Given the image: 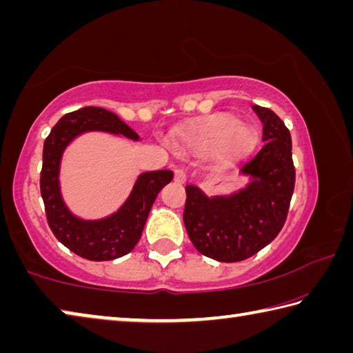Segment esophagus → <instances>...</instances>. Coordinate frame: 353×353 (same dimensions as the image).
I'll return each mask as SVG.
<instances>
[{
	"label": "esophagus",
	"mask_w": 353,
	"mask_h": 353,
	"mask_svg": "<svg viewBox=\"0 0 353 353\" xmlns=\"http://www.w3.org/2000/svg\"><path fill=\"white\" fill-rule=\"evenodd\" d=\"M174 181L179 182V183H183L185 181H187V174H185L183 170H176L174 171Z\"/></svg>",
	"instance_id": "34e87169"
}]
</instances>
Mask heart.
<instances>
[{
  "mask_svg": "<svg viewBox=\"0 0 353 353\" xmlns=\"http://www.w3.org/2000/svg\"><path fill=\"white\" fill-rule=\"evenodd\" d=\"M187 146L194 151H208L219 145L221 152L236 155L246 149L252 141V130L244 124L236 123L230 115H213L201 123L187 135Z\"/></svg>",
  "mask_w": 353,
  "mask_h": 353,
  "instance_id": "b5f03b06",
  "label": "heart"
}]
</instances>
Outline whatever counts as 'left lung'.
<instances>
[{
	"mask_svg": "<svg viewBox=\"0 0 353 353\" xmlns=\"http://www.w3.org/2000/svg\"><path fill=\"white\" fill-rule=\"evenodd\" d=\"M263 123L265 141L238 160L241 174L252 177L246 188L230 196L207 198L187 185L183 224L193 246L213 260H246L279 235L288 216L296 183L288 128L268 107L252 105Z\"/></svg>",
	"mask_w": 353,
	"mask_h": 353,
	"instance_id": "8db88e82",
	"label": "left lung"
}]
</instances>
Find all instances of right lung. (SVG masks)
I'll return each instance as SVG.
<instances>
[{
  "mask_svg": "<svg viewBox=\"0 0 353 353\" xmlns=\"http://www.w3.org/2000/svg\"><path fill=\"white\" fill-rule=\"evenodd\" d=\"M88 130H104L139 140V135L115 113L101 107H82L67 113L59 119L45 140L40 193L48 225L57 240L82 259L105 261L126 255L135 248L159 191L171 182L174 174L170 170L143 172L137 179L128 201L117 213L99 221L76 218L62 201L59 188V165L68 143Z\"/></svg>",
  "mask_w": 353,
  "mask_h": 353,
  "instance_id": "add662e5",
  "label": "right lung"
}]
</instances>
